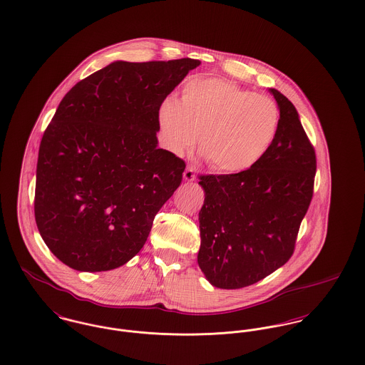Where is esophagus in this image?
<instances>
[{
	"label": "esophagus",
	"instance_id": "34e87169",
	"mask_svg": "<svg viewBox=\"0 0 365 365\" xmlns=\"http://www.w3.org/2000/svg\"><path fill=\"white\" fill-rule=\"evenodd\" d=\"M183 179L187 182H193L196 180V168L193 165H189L183 172Z\"/></svg>",
	"mask_w": 365,
	"mask_h": 365
}]
</instances>
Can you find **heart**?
<instances>
[{
	"mask_svg": "<svg viewBox=\"0 0 365 365\" xmlns=\"http://www.w3.org/2000/svg\"><path fill=\"white\" fill-rule=\"evenodd\" d=\"M160 122L176 154L198 151L210 167L240 173L255 167L271 150L281 128L278 106L268 97L217 78L190 81L179 103L167 100Z\"/></svg>",
	"mask_w": 365,
	"mask_h": 365,
	"instance_id": "1",
	"label": "heart"
}]
</instances>
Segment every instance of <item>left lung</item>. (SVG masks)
Returning <instances> with one entry per match:
<instances>
[{
    "label": "left lung",
    "instance_id": "8db88e82",
    "mask_svg": "<svg viewBox=\"0 0 365 365\" xmlns=\"http://www.w3.org/2000/svg\"><path fill=\"white\" fill-rule=\"evenodd\" d=\"M269 93L281 128L268 154L240 173L200 176L205 198L197 262L220 289L250 286L286 264L312 198L314 147L294 106L281 91Z\"/></svg>",
    "mask_w": 365,
    "mask_h": 365
}]
</instances>
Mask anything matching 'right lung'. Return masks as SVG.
<instances>
[{
  "mask_svg": "<svg viewBox=\"0 0 365 365\" xmlns=\"http://www.w3.org/2000/svg\"><path fill=\"white\" fill-rule=\"evenodd\" d=\"M200 63L115 61L62 98L40 143L34 217L65 265L110 271L140 252L186 168L158 148L160 107Z\"/></svg>",
  "mask_w": 365,
  "mask_h": 365,
  "instance_id": "right-lung-1",
  "label": "right lung"
}]
</instances>
